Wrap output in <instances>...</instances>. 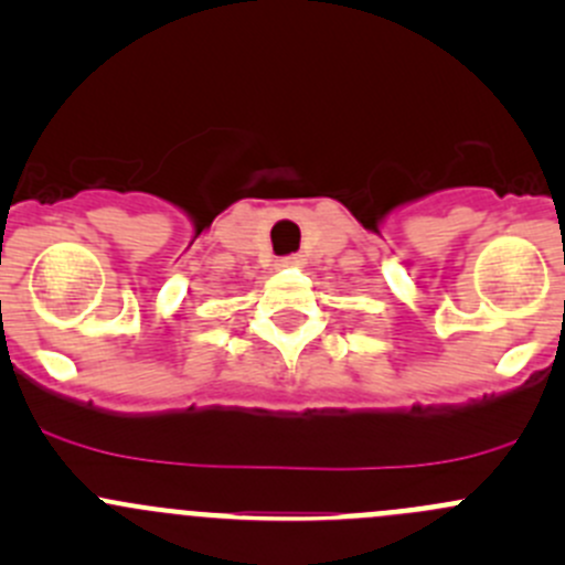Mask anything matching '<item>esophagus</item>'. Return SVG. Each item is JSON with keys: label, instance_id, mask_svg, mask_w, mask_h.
Returning <instances> with one entry per match:
<instances>
[{"label": "esophagus", "instance_id": "1", "mask_svg": "<svg viewBox=\"0 0 565 565\" xmlns=\"http://www.w3.org/2000/svg\"><path fill=\"white\" fill-rule=\"evenodd\" d=\"M278 265H281V267H300V265H303V256H300V254L281 256V259H278Z\"/></svg>", "mask_w": 565, "mask_h": 565}]
</instances>
